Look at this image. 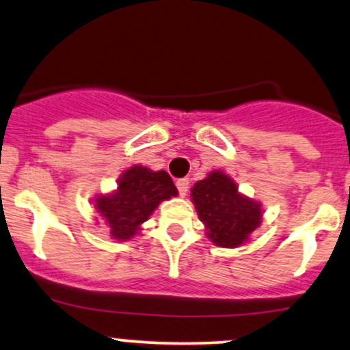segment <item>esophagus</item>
Wrapping results in <instances>:
<instances>
[{"label": "esophagus", "mask_w": 350, "mask_h": 350, "mask_svg": "<svg viewBox=\"0 0 350 350\" xmlns=\"http://www.w3.org/2000/svg\"><path fill=\"white\" fill-rule=\"evenodd\" d=\"M189 178H180L176 180V189H178V193L182 195V197H185L187 191H189Z\"/></svg>", "instance_id": "esophagus-1"}]
</instances>
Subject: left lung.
Returning a JSON list of instances; mask_svg holds the SVG:
<instances>
[{"label":"left lung","instance_id":"8db88e82","mask_svg":"<svg viewBox=\"0 0 350 350\" xmlns=\"http://www.w3.org/2000/svg\"><path fill=\"white\" fill-rule=\"evenodd\" d=\"M191 202L215 245L234 249L249 240L262 221V205L239 191L224 172H210L191 189Z\"/></svg>","mask_w":350,"mask_h":350}]
</instances>
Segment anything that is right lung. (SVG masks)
Wrapping results in <instances>:
<instances>
[{
    "label": "right lung",
    "instance_id": "right-lung-1",
    "mask_svg": "<svg viewBox=\"0 0 350 350\" xmlns=\"http://www.w3.org/2000/svg\"><path fill=\"white\" fill-rule=\"evenodd\" d=\"M178 190L167 172H153L133 165L118 178V187L108 195L95 197L96 212L110 227L116 240H129L142 230V224L155 212L160 202L176 197Z\"/></svg>",
    "mask_w": 350,
    "mask_h": 350
}]
</instances>
